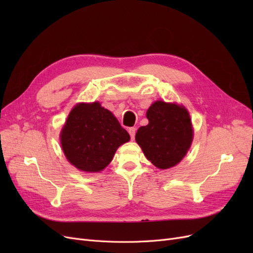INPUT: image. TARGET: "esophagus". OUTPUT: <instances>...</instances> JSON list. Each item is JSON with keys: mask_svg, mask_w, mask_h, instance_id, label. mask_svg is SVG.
I'll return each mask as SVG.
<instances>
[{"mask_svg": "<svg viewBox=\"0 0 253 253\" xmlns=\"http://www.w3.org/2000/svg\"><path fill=\"white\" fill-rule=\"evenodd\" d=\"M128 134L131 136V139L133 140L135 138V133H136V127H128Z\"/></svg>", "mask_w": 253, "mask_h": 253, "instance_id": "obj_1", "label": "esophagus"}]
</instances>
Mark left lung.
<instances>
[{
    "label": "left lung",
    "instance_id": "left-lung-1",
    "mask_svg": "<svg viewBox=\"0 0 253 253\" xmlns=\"http://www.w3.org/2000/svg\"><path fill=\"white\" fill-rule=\"evenodd\" d=\"M149 125L140 126L135 139L145 157L159 169H169L186 155L193 138L189 113L177 104L156 101L147 112Z\"/></svg>",
    "mask_w": 253,
    "mask_h": 253
}]
</instances>
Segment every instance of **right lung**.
<instances>
[{
	"label": "right lung",
	"instance_id": "1",
	"mask_svg": "<svg viewBox=\"0 0 253 253\" xmlns=\"http://www.w3.org/2000/svg\"><path fill=\"white\" fill-rule=\"evenodd\" d=\"M60 137L68 162L85 172L103 170L119 145L129 140L128 133L99 102L76 105Z\"/></svg>",
	"mask_w": 253,
	"mask_h": 253
}]
</instances>
